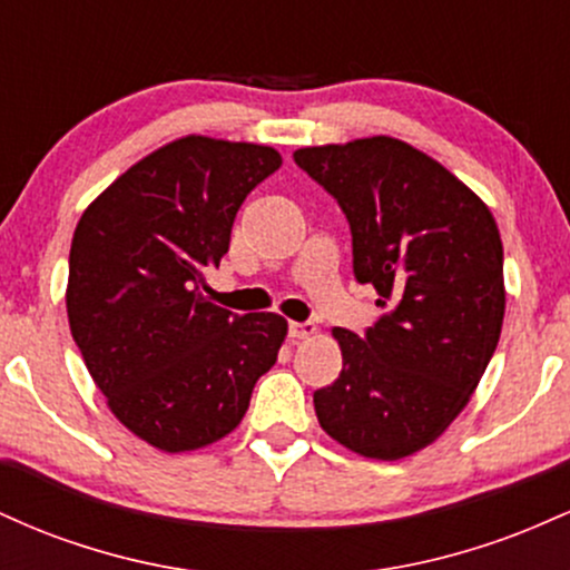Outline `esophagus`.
<instances>
[{
	"instance_id": "1",
	"label": "esophagus",
	"mask_w": 570,
	"mask_h": 570,
	"mask_svg": "<svg viewBox=\"0 0 570 570\" xmlns=\"http://www.w3.org/2000/svg\"><path fill=\"white\" fill-rule=\"evenodd\" d=\"M316 335V324L313 322H292L289 324V337L294 340H307Z\"/></svg>"
}]
</instances>
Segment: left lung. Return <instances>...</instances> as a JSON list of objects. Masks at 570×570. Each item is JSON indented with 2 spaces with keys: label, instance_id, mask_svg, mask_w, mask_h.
Here are the masks:
<instances>
[{
  "label": "left lung",
  "instance_id": "8db88e82",
  "mask_svg": "<svg viewBox=\"0 0 570 570\" xmlns=\"http://www.w3.org/2000/svg\"><path fill=\"white\" fill-rule=\"evenodd\" d=\"M294 163L351 227L353 276L383 316L335 330L343 372L313 394L318 423L358 455L417 453L466 407L503 324V246L493 214L410 144L372 136L305 147Z\"/></svg>",
  "mask_w": 570,
  "mask_h": 570
}]
</instances>
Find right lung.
<instances>
[{
	"label": "right lung",
	"mask_w": 570,
	"mask_h": 570,
	"mask_svg": "<svg viewBox=\"0 0 570 570\" xmlns=\"http://www.w3.org/2000/svg\"><path fill=\"white\" fill-rule=\"evenodd\" d=\"M273 147L187 136L130 166L71 238L67 311L117 421L166 453L222 440L276 364L286 318L208 303L240 203L278 171Z\"/></svg>",
	"instance_id": "right-lung-1"
}]
</instances>
